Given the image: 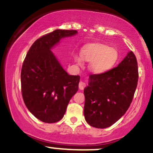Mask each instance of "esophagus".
I'll return each mask as SVG.
<instances>
[{"label":"esophagus","instance_id":"esophagus-1","mask_svg":"<svg viewBox=\"0 0 153 153\" xmlns=\"http://www.w3.org/2000/svg\"><path fill=\"white\" fill-rule=\"evenodd\" d=\"M78 87H79L80 90H83L84 88L85 87V83L83 81H80L79 82V85H78Z\"/></svg>","mask_w":153,"mask_h":153}]
</instances>
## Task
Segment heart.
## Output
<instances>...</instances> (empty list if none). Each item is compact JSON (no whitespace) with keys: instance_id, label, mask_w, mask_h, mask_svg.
I'll list each match as a JSON object with an SVG mask.
<instances>
[{"instance_id":"obj_1","label":"heart","mask_w":153,"mask_h":153,"mask_svg":"<svg viewBox=\"0 0 153 153\" xmlns=\"http://www.w3.org/2000/svg\"><path fill=\"white\" fill-rule=\"evenodd\" d=\"M81 57L87 62H91L90 70L95 74H102L109 71L116 65L118 53L115 48L101 43H94L84 46L81 51ZM75 56L78 65H82L83 60Z\"/></svg>"}]
</instances>
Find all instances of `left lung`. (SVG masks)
Wrapping results in <instances>:
<instances>
[{
  "label": "left lung",
  "mask_w": 153,
  "mask_h": 153,
  "mask_svg": "<svg viewBox=\"0 0 153 153\" xmlns=\"http://www.w3.org/2000/svg\"><path fill=\"white\" fill-rule=\"evenodd\" d=\"M84 88V116L91 126L105 128L120 118L130 106L139 78L135 55L129 51L116 68L89 76Z\"/></svg>",
  "instance_id": "8db88e82"
}]
</instances>
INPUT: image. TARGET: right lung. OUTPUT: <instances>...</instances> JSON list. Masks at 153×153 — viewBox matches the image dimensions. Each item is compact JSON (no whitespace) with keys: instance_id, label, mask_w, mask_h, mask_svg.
Here are the masks:
<instances>
[{"instance_id":"right-lung-1","label":"right lung","mask_w":153,"mask_h":153,"mask_svg":"<svg viewBox=\"0 0 153 153\" xmlns=\"http://www.w3.org/2000/svg\"><path fill=\"white\" fill-rule=\"evenodd\" d=\"M76 33V30H56L44 35L33 43L23 62V100L29 111L44 123L59 121L78 90L79 75H68L51 51L62 38Z\"/></svg>"}]
</instances>
